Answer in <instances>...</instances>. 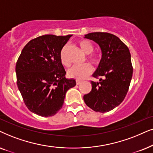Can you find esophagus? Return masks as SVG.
<instances>
[{
	"label": "esophagus",
	"mask_w": 153,
	"mask_h": 153,
	"mask_svg": "<svg viewBox=\"0 0 153 153\" xmlns=\"http://www.w3.org/2000/svg\"><path fill=\"white\" fill-rule=\"evenodd\" d=\"M81 83H82V81H80V80H76V85H80Z\"/></svg>",
	"instance_id": "34e87169"
}]
</instances>
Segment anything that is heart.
<instances>
[{"mask_svg": "<svg viewBox=\"0 0 153 153\" xmlns=\"http://www.w3.org/2000/svg\"><path fill=\"white\" fill-rule=\"evenodd\" d=\"M78 46L80 47V50L85 53V54H89L87 56L89 61H90L93 64H97L99 62V56L96 54H91L94 50V45L90 41L87 40H81L78 42ZM67 48V45H65L62 48V52L60 54L61 62L62 64L64 66H68L69 62L66 58V50ZM92 69L89 64H77L74 65L71 67L67 71V75L69 78L78 79V80H82L88 75L91 72Z\"/></svg>", "mask_w": 153, "mask_h": 153, "instance_id": "heart-1", "label": "heart"}]
</instances>
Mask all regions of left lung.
<instances>
[{
    "label": "left lung",
    "mask_w": 153,
    "mask_h": 153,
    "mask_svg": "<svg viewBox=\"0 0 153 153\" xmlns=\"http://www.w3.org/2000/svg\"><path fill=\"white\" fill-rule=\"evenodd\" d=\"M85 38L100 47L102 56L92 75L102 78L99 82L91 81V91L83 99L93 111L108 112L123 102L129 89L133 73L131 54L127 45L113 34L94 32Z\"/></svg>",
    "instance_id": "8db88e82"
}]
</instances>
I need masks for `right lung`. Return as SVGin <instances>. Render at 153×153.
Masks as SVG:
<instances>
[{"label":"right lung","instance_id":"add662e5","mask_svg":"<svg viewBox=\"0 0 153 153\" xmlns=\"http://www.w3.org/2000/svg\"><path fill=\"white\" fill-rule=\"evenodd\" d=\"M72 35H44L26 45L16 64L18 89L32 113L54 115L62 108L66 91L75 87L74 79L65 78L60 54Z\"/></svg>","mask_w":153,"mask_h":153}]
</instances>
